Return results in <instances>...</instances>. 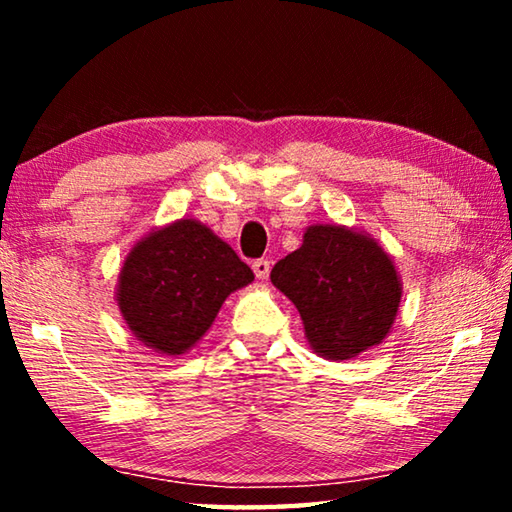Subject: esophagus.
Instances as JSON below:
<instances>
[{
    "label": "esophagus",
    "instance_id": "1",
    "mask_svg": "<svg viewBox=\"0 0 512 512\" xmlns=\"http://www.w3.org/2000/svg\"><path fill=\"white\" fill-rule=\"evenodd\" d=\"M253 271H255V277L257 280H266L268 273H271V262L268 259H255L253 262Z\"/></svg>",
    "mask_w": 512,
    "mask_h": 512
}]
</instances>
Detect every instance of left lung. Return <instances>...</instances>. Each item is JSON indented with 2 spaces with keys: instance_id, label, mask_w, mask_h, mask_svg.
I'll return each instance as SVG.
<instances>
[{
  "instance_id": "obj_1",
  "label": "left lung",
  "mask_w": 512,
  "mask_h": 512,
  "mask_svg": "<svg viewBox=\"0 0 512 512\" xmlns=\"http://www.w3.org/2000/svg\"><path fill=\"white\" fill-rule=\"evenodd\" d=\"M271 282L300 311L309 348L329 361L384 341L402 302L393 257L368 232L339 223L309 225L302 246L273 266Z\"/></svg>"
}]
</instances>
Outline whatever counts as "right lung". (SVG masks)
Returning a JSON list of instances; mask_svg holds the SVG:
<instances>
[{"instance_id": "1", "label": "right lung", "mask_w": 512, "mask_h": 512, "mask_svg": "<svg viewBox=\"0 0 512 512\" xmlns=\"http://www.w3.org/2000/svg\"><path fill=\"white\" fill-rule=\"evenodd\" d=\"M253 280L248 264L205 223L178 219L135 241L115 300L137 341L178 357L207 334L225 298Z\"/></svg>"}]
</instances>
